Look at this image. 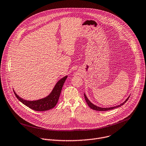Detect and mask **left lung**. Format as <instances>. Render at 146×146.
Instances as JSON below:
<instances>
[{
	"instance_id": "left-lung-1",
	"label": "left lung",
	"mask_w": 146,
	"mask_h": 146,
	"mask_svg": "<svg viewBox=\"0 0 146 146\" xmlns=\"http://www.w3.org/2000/svg\"><path fill=\"white\" fill-rule=\"evenodd\" d=\"M84 97H85V101H86V103L88 104V106H89L90 108H92V110H93L99 111H109V110H113V109L116 108H117V107H121V106H122L124 104H125V103L127 102V100H128V99H129V97H128V98L127 99V100H126L124 103H123L122 104H120V105H119V106H116V107H110V108H101V107H98V106H95V105L93 104H92V103H91V102H90L88 99V98H86V96L85 94H84Z\"/></svg>"
}]
</instances>
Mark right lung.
Masks as SVG:
<instances>
[{
	"label": "right lung",
	"instance_id": "obj_1",
	"mask_svg": "<svg viewBox=\"0 0 146 146\" xmlns=\"http://www.w3.org/2000/svg\"><path fill=\"white\" fill-rule=\"evenodd\" d=\"M67 76H65L64 77L60 80L55 85L51 93L48 96H47L46 98L40 100L35 101L25 100L21 98L15 92H14L15 96L17 97V98L24 105L28 107L30 109H32L36 111H45L49 110L53 108L56 106L60 98L63 85L66 79L67 78Z\"/></svg>",
	"mask_w": 146,
	"mask_h": 146
}]
</instances>
